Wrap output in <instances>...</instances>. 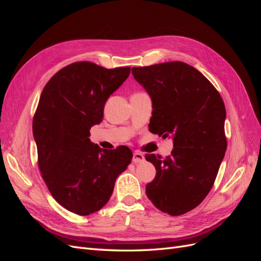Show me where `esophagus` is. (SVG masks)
<instances>
[{"instance_id": "1", "label": "esophagus", "mask_w": 261, "mask_h": 261, "mask_svg": "<svg viewBox=\"0 0 261 261\" xmlns=\"http://www.w3.org/2000/svg\"><path fill=\"white\" fill-rule=\"evenodd\" d=\"M145 161V155L138 151H135L133 154V162L134 163H141Z\"/></svg>"}]
</instances>
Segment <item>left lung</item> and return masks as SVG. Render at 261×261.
I'll return each instance as SVG.
<instances>
[{"label":"left lung","instance_id":"obj_1","mask_svg":"<svg viewBox=\"0 0 261 261\" xmlns=\"http://www.w3.org/2000/svg\"><path fill=\"white\" fill-rule=\"evenodd\" d=\"M132 74L152 101L149 130L171 136L174 147L164 159L145 155L156 170L146 194L159 210L184 215L208 195L224 158L223 100L199 70L183 62L133 67Z\"/></svg>","mask_w":261,"mask_h":261}]
</instances>
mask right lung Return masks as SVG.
Here are the masks:
<instances>
[{"mask_svg":"<svg viewBox=\"0 0 261 261\" xmlns=\"http://www.w3.org/2000/svg\"><path fill=\"white\" fill-rule=\"evenodd\" d=\"M129 74L130 67L76 62L59 70L39 99L33 122L39 169L53 198L76 215L103 207L132 161L128 147L106 150L89 139L107 100Z\"/></svg>","mask_w":261,"mask_h":261,"instance_id":"right-lung-1","label":"right lung"}]
</instances>
